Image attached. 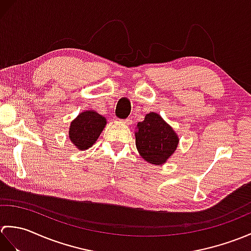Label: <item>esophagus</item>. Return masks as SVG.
<instances>
[{
  "instance_id": "esophagus-1",
  "label": "esophagus",
  "mask_w": 251,
  "mask_h": 251,
  "mask_svg": "<svg viewBox=\"0 0 251 251\" xmlns=\"http://www.w3.org/2000/svg\"><path fill=\"white\" fill-rule=\"evenodd\" d=\"M123 124H125V125H129V124H131L132 123V120H131V117H129V119H126V120H123V121H121Z\"/></svg>"
}]
</instances>
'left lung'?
Segmentation results:
<instances>
[{
    "label": "left lung",
    "instance_id": "8db88e82",
    "mask_svg": "<svg viewBox=\"0 0 251 251\" xmlns=\"http://www.w3.org/2000/svg\"><path fill=\"white\" fill-rule=\"evenodd\" d=\"M136 147L140 156L153 165H163L179 146V137L163 117L151 112L139 122L135 130Z\"/></svg>",
    "mask_w": 251,
    "mask_h": 251
}]
</instances>
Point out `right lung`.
<instances>
[{
    "label": "right lung",
    "mask_w": 251,
    "mask_h": 251,
    "mask_svg": "<svg viewBox=\"0 0 251 251\" xmlns=\"http://www.w3.org/2000/svg\"><path fill=\"white\" fill-rule=\"evenodd\" d=\"M105 125L104 116L94 110H85L71 122L69 138L74 147L85 151L95 145Z\"/></svg>",
    "instance_id": "1"
}]
</instances>
